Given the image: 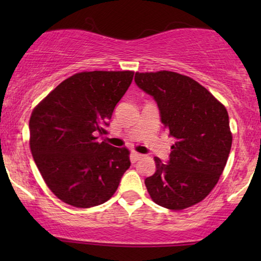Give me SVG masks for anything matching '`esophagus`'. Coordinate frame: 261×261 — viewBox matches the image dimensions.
I'll return each mask as SVG.
<instances>
[{"instance_id": "1", "label": "esophagus", "mask_w": 261, "mask_h": 261, "mask_svg": "<svg viewBox=\"0 0 261 261\" xmlns=\"http://www.w3.org/2000/svg\"><path fill=\"white\" fill-rule=\"evenodd\" d=\"M132 160H134V162H137V160H139V159H141L142 156V154H140V153H138V152H132Z\"/></svg>"}]
</instances>
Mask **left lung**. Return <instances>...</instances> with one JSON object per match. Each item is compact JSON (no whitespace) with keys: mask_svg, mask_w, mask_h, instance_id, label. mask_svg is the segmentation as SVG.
<instances>
[{"mask_svg":"<svg viewBox=\"0 0 261 261\" xmlns=\"http://www.w3.org/2000/svg\"><path fill=\"white\" fill-rule=\"evenodd\" d=\"M135 83L151 95L160 121L176 139L164 164L145 179L151 198L171 210L195 205L210 194L226 166L231 147L227 109L204 87L171 71L135 73Z\"/></svg>","mask_w":261,"mask_h":261,"instance_id":"1","label":"left lung"}]
</instances>
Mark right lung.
<instances>
[{
  "label": "right lung",
  "mask_w": 261,
  "mask_h": 261,
  "mask_svg": "<svg viewBox=\"0 0 261 261\" xmlns=\"http://www.w3.org/2000/svg\"><path fill=\"white\" fill-rule=\"evenodd\" d=\"M133 71H91L62 82L35 107L30 146L45 183L64 203L91 208L115 194L129 151L99 142Z\"/></svg>",
  "instance_id": "add662e5"
}]
</instances>
